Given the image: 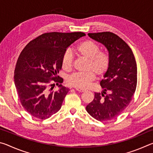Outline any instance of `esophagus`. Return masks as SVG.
Instances as JSON below:
<instances>
[{"label": "esophagus", "mask_w": 153, "mask_h": 153, "mask_svg": "<svg viewBox=\"0 0 153 153\" xmlns=\"http://www.w3.org/2000/svg\"><path fill=\"white\" fill-rule=\"evenodd\" d=\"M76 90H77V91H78L79 92H84L86 91V90H84V89H80V88H76Z\"/></svg>", "instance_id": "obj_1"}]
</instances>
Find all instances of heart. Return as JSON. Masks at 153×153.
Segmentation results:
<instances>
[{"mask_svg": "<svg viewBox=\"0 0 153 153\" xmlns=\"http://www.w3.org/2000/svg\"><path fill=\"white\" fill-rule=\"evenodd\" d=\"M77 55L87 59L85 73H76L68 77L67 84L76 88L85 89L90 86L94 81L96 75L102 77L107 74L110 67L109 55L105 51H100V46L92 40H84L75 48ZM74 58L69 52H66L61 61L62 67L65 71H70L73 69Z\"/></svg>", "mask_w": 153, "mask_h": 153, "instance_id": "heart-1", "label": "heart"}]
</instances>
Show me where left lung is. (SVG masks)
<instances>
[{"label": "left lung", "mask_w": 153, "mask_h": 153, "mask_svg": "<svg viewBox=\"0 0 153 153\" xmlns=\"http://www.w3.org/2000/svg\"><path fill=\"white\" fill-rule=\"evenodd\" d=\"M105 46L110 56V67L100 86L102 93L95 92L94 98L86 106L92 117L106 121L117 117L133 98L137 85V65L130 47L114 33H88Z\"/></svg>", "instance_id": "1"}]
</instances>
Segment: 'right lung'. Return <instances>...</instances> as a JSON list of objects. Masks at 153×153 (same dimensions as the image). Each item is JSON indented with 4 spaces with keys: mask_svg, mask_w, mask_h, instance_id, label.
<instances>
[{
    "mask_svg": "<svg viewBox=\"0 0 153 153\" xmlns=\"http://www.w3.org/2000/svg\"><path fill=\"white\" fill-rule=\"evenodd\" d=\"M84 32H47L30 41L17 59L14 80L22 107L33 117L46 120L58 112L69 89L57 76L68 46ZM56 83L60 87L52 89Z\"/></svg>",
    "mask_w": 153,
    "mask_h": 153,
    "instance_id": "add662e5",
    "label": "right lung"
}]
</instances>
